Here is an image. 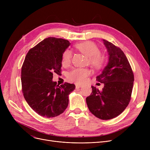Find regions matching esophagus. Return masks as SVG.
<instances>
[{
	"instance_id": "esophagus-1",
	"label": "esophagus",
	"mask_w": 150,
	"mask_h": 150,
	"mask_svg": "<svg viewBox=\"0 0 150 150\" xmlns=\"http://www.w3.org/2000/svg\"><path fill=\"white\" fill-rule=\"evenodd\" d=\"M75 87H76V89H78V88H82L83 86H82V85H80V84H76V85H75Z\"/></svg>"
}]
</instances>
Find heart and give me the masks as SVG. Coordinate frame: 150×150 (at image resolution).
Masks as SVG:
<instances>
[{"label": "heart", "instance_id": "heart-1", "mask_svg": "<svg viewBox=\"0 0 150 150\" xmlns=\"http://www.w3.org/2000/svg\"><path fill=\"white\" fill-rule=\"evenodd\" d=\"M75 49L87 57V63L96 69L103 67L106 62L105 55L100 52L99 47L93 42L85 41L76 44ZM72 54L70 50H65L62 53L61 62L63 66H68L72 61ZM91 74V70L87 68H76L72 70L67 75L68 79L76 83H83Z\"/></svg>", "mask_w": 150, "mask_h": 150}]
</instances>
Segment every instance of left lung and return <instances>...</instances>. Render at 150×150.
I'll return each mask as SVG.
<instances>
[{"label":"left lung","instance_id":"1","mask_svg":"<svg viewBox=\"0 0 150 150\" xmlns=\"http://www.w3.org/2000/svg\"><path fill=\"white\" fill-rule=\"evenodd\" d=\"M109 58L108 65L96 80L104 83L99 91L94 86L86 98L91 112L101 120L112 119L119 115L129 105L134 83V74L123 52L105 39Z\"/></svg>","mask_w":150,"mask_h":150}]
</instances>
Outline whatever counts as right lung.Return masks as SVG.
Instances as JSON below:
<instances>
[{
    "label": "right lung",
    "mask_w": 150,
    "mask_h": 150,
    "mask_svg": "<svg viewBox=\"0 0 150 150\" xmlns=\"http://www.w3.org/2000/svg\"><path fill=\"white\" fill-rule=\"evenodd\" d=\"M70 42L49 37L28 52L21 69L22 93L31 108L45 118L57 117L65 111L74 84L57 85L53 74H61V56Z\"/></svg>",
    "instance_id": "1"
}]
</instances>
